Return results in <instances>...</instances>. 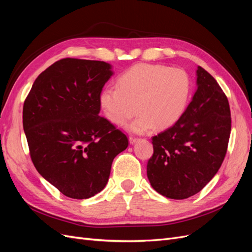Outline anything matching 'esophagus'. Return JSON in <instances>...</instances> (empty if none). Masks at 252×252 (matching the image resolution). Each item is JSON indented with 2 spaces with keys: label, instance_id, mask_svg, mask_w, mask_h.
I'll use <instances>...</instances> for the list:
<instances>
[{
  "label": "esophagus",
  "instance_id": "34e87169",
  "mask_svg": "<svg viewBox=\"0 0 252 252\" xmlns=\"http://www.w3.org/2000/svg\"><path fill=\"white\" fill-rule=\"evenodd\" d=\"M136 141H138V139L134 138V136H129V143L130 144H134Z\"/></svg>",
  "mask_w": 252,
  "mask_h": 252
}]
</instances>
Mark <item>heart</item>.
Listing matches in <instances>:
<instances>
[{
	"instance_id": "obj_1",
	"label": "heart",
	"mask_w": 252,
	"mask_h": 252,
	"mask_svg": "<svg viewBox=\"0 0 252 252\" xmlns=\"http://www.w3.org/2000/svg\"><path fill=\"white\" fill-rule=\"evenodd\" d=\"M191 89L188 73L181 68L136 64L117 81V88L102 89L98 103L106 119L124 125L135 109L140 114L126 128L133 133L169 127L184 111Z\"/></svg>"
}]
</instances>
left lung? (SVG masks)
Here are the masks:
<instances>
[{
	"label": "left lung",
	"instance_id": "8db88e82",
	"mask_svg": "<svg viewBox=\"0 0 252 252\" xmlns=\"http://www.w3.org/2000/svg\"><path fill=\"white\" fill-rule=\"evenodd\" d=\"M196 90L174 125L152 138L147 177L157 192L187 199L208 184L222 165L231 131L230 108L218 82L201 66Z\"/></svg>",
	"mask_w": 252,
	"mask_h": 252
}]
</instances>
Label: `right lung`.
Instances as JSON below:
<instances>
[{
	"label": "right lung",
	"mask_w": 252,
	"mask_h": 252,
	"mask_svg": "<svg viewBox=\"0 0 252 252\" xmlns=\"http://www.w3.org/2000/svg\"><path fill=\"white\" fill-rule=\"evenodd\" d=\"M112 74L101 61L60 60L35 79L23 107L34 167L71 199L102 191L113 158L128 146L127 136L98 116V96Z\"/></svg>",
	"instance_id": "add662e5"
}]
</instances>
